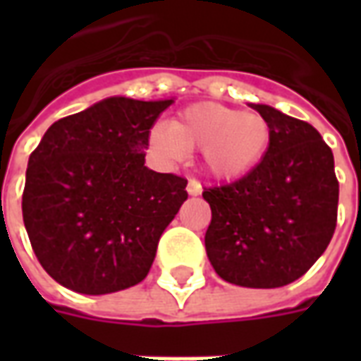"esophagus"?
<instances>
[{
  "mask_svg": "<svg viewBox=\"0 0 361 361\" xmlns=\"http://www.w3.org/2000/svg\"><path fill=\"white\" fill-rule=\"evenodd\" d=\"M201 191H203V188H201V183L197 180H189L188 183V193L189 195H201Z\"/></svg>",
  "mask_w": 361,
  "mask_h": 361,
  "instance_id": "obj_1",
  "label": "esophagus"
}]
</instances>
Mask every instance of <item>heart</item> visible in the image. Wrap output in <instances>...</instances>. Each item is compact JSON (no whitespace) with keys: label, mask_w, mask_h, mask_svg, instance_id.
Returning <instances> with one entry per match:
<instances>
[{"label":"heart","mask_w":361,"mask_h":361,"mask_svg":"<svg viewBox=\"0 0 361 361\" xmlns=\"http://www.w3.org/2000/svg\"><path fill=\"white\" fill-rule=\"evenodd\" d=\"M150 145L166 160H180L185 149L201 150L207 172L235 180L251 172L271 149L272 127L257 111H240L216 102H197L172 126L157 123Z\"/></svg>","instance_id":"1"}]
</instances>
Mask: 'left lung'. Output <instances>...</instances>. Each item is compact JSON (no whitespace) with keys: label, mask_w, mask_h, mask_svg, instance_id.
<instances>
[{"label":"left lung","mask_w":361,"mask_h":361,"mask_svg":"<svg viewBox=\"0 0 361 361\" xmlns=\"http://www.w3.org/2000/svg\"><path fill=\"white\" fill-rule=\"evenodd\" d=\"M271 149L250 173L204 188L212 219L204 247L220 279L245 288L294 282L331 242L338 211L333 150L313 126L265 104Z\"/></svg>","instance_id":"8db88e82"}]
</instances>
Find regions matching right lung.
Masks as SVG:
<instances>
[{
    "label": "right lung",
    "instance_id": "right-lung-1",
    "mask_svg": "<svg viewBox=\"0 0 361 361\" xmlns=\"http://www.w3.org/2000/svg\"><path fill=\"white\" fill-rule=\"evenodd\" d=\"M173 100L106 98L51 123L28 158L23 220L61 286L110 294L139 284L188 199V180L145 166L150 127Z\"/></svg>",
    "mask_w": 361,
    "mask_h": 361
}]
</instances>
